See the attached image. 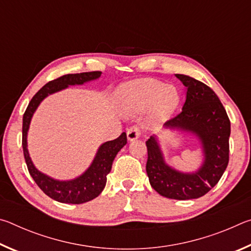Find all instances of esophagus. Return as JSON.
Returning a JSON list of instances; mask_svg holds the SVG:
<instances>
[{"label":"esophagus","mask_w":251,"mask_h":251,"mask_svg":"<svg viewBox=\"0 0 251 251\" xmlns=\"http://www.w3.org/2000/svg\"><path fill=\"white\" fill-rule=\"evenodd\" d=\"M139 136H141V128H139L138 126H131L128 128V130H127V139L130 142L135 141V139H137Z\"/></svg>","instance_id":"esophagus-1"}]
</instances>
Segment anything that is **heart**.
Segmentation results:
<instances>
[{"label": "heart", "mask_w": 251, "mask_h": 251, "mask_svg": "<svg viewBox=\"0 0 251 251\" xmlns=\"http://www.w3.org/2000/svg\"><path fill=\"white\" fill-rule=\"evenodd\" d=\"M118 104L125 113L141 112L152 105V112L157 120H164L171 115L179 103V94L172 85L152 79H137L126 83L116 92Z\"/></svg>", "instance_id": "1"}]
</instances>
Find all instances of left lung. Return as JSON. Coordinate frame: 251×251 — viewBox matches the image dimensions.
<instances>
[{
    "label": "left lung",
    "mask_w": 251,
    "mask_h": 251,
    "mask_svg": "<svg viewBox=\"0 0 251 251\" xmlns=\"http://www.w3.org/2000/svg\"><path fill=\"white\" fill-rule=\"evenodd\" d=\"M187 88L182 110L165 128L188 131L201 143L205 159L195 173H181L165 163L156 136L146 142V172L152 188L161 196L187 201L206 195L217 185L229 161L230 121L218 96L209 86L190 76L176 74Z\"/></svg>",
    "instance_id": "obj_1"
}]
</instances>
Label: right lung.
<instances>
[{
    "label": "right lung",
    "mask_w": 251,
    "mask_h": 251,
    "mask_svg": "<svg viewBox=\"0 0 251 251\" xmlns=\"http://www.w3.org/2000/svg\"><path fill=\"white\" fill-rule=\"evenodd\" d=\"M100 75L101 72L99 71L86 72V73L78 74H66L50 80L33 96L23 115L22 146L28 173L37 186L43 190V193L56 201L64 203H83L99 196L106 185V180H107L106 176L112 169L114 158L116 157L117 152L126 145V133H122L120 137L114 141L101 144L91 166L82 175L72 180H56L37 171L32 163L27 151L26 141L29 123H31L34 112L46 96L65 90L70 85H82L97 79Z\"/></svg>",
    "instance_id": "right-lung-1"
}]
</instances>
